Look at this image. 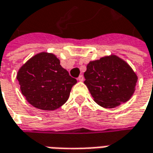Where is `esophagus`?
Here are the masks:
<instances>
[{
    "instance_id": "34e87169",
    "label": "esophagus",
    "mask_w": 153,
    "mask_h": 153,
    "mask_svg": "<svg viewBox=\"0 0 153 153\" xmlns=\"http://www.w3.org/2000/svg\"><path fill=\"white\" fill-rule=\"evenodd\" d=\"M83 79H84V78H83V75H79V77L78 78V80H79V82H83Z\"/></svg>"
}]
</instances>
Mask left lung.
Listing matches in <instances>:
<instances>
[{
	"mask_svg": "<svg viewBox=\"0 0 153 153\" xmlns=\"http://www.w3.org/2000/svg\"><path fill=\"white\" fill-rule=\"evenodd\" d=\"M84 78L95 102L104 108H114L128 102L138 81L131 67L115 55L90 61Z\"/></svg>",
	"mask_w": 153,
	"mask_h": 153,
	"instance_id": "left-lung-1",
	"label": "left lung"
}]
</instances>
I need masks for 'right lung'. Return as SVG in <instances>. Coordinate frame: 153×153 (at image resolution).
Segmentation results:
<instances>
[{
	"label": "right lung",
	"mask_w": 153,
	"mask_h": 153,
	"mask_svg": "<svg viewBox=\"0 0 153 153\" xmlns=\"http://www.w3.org/2000/svg\"><path fill=\"white\" fill-rule=\"evenodd\" d=\"M17 79L26 100L43 111H54L65 104L77 83L60 65V60L47 52L37 54L24 64Z\"/></svg>",
	"instance_id": "right-lung-1"
}]
</instances>
